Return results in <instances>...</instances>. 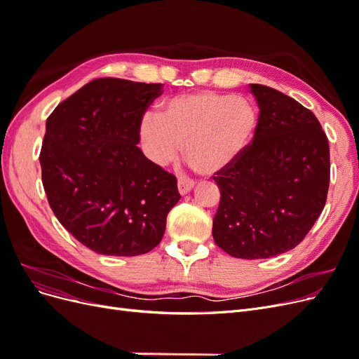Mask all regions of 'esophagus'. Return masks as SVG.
Returning <instances> with one entry per match:
<instances>
[{
  "label": "esophagus",
  "instance_id": "esophagus-1",
  "mask_svg": "<svg viewBox=\"0 0 359 359\" xmlns=\"http://www.w3.org/2000/svg\"><path fill=\"white\" fill-rule=\"evenodd\" d=\"M194 187V181L190 180V178H186V177H180L178 178V191L180 194H187L191 191V189Z\"/></svg>",
  "mask_w": 359,
  "mask_h": 359
}]
</instances>
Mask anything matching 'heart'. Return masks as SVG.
Returning a JSON list of instances; mask_svg holds the SVG:
<instances>
[{"label": "heart", "instance_id": "heart-1", "mask_svg": "<svg viewBox=\"0 0 359 359\" xmlns=\"http://www.w3.org/2000/svg\"><path fill=\"white\" fill-rule=\"evenodd\" d=\"M259 127L256 106L244 97L214 91L177 95L161 106L160 115L140 119L139 137L156 166L184 156L203 175H214L252 147Z\"/></svg>", "mask_w": 359, "mask_h": 359}]
</instances>
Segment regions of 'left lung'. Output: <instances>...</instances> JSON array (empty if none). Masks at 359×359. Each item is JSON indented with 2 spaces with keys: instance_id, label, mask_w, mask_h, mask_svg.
Here are the masks:
<instances>
[{
  "instance_id": "8db88e82",
  "label": "left lung",
  "mask_w": 359,
  "mask_h": 359,
  "mask_svg": "<svg viewBox=\"0 0 359 359\" xmlns=\"http://www.w3.org/2000/svg\"><path fill=\"white\" fill-rule=\"evenodd\" d=\"M257 133L233 165L212 177L220 205L215 244L240 259L274 257L297 247L320 215L330 187V145L318 118L292 97L250 83Z\"/></svg>"
}]
</instances>
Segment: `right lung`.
<instances>
[{"label":"right lung","instance_id":"right-lung-1","mask_svg":"<svg viewBox=\"0 0 359 359\" xmlns=\"http://www.w3.org/2000/svg\"><path fill=\"white\" fill-rule=\"evenodd\" d=\"M161 83L102 78L60 103L46 119L41 181L60 223L106 256L151 252L180 201L177 178L148 160L139 124Z\"/></svg>","mask_w":359,"mask_h":359}]
</instances>
